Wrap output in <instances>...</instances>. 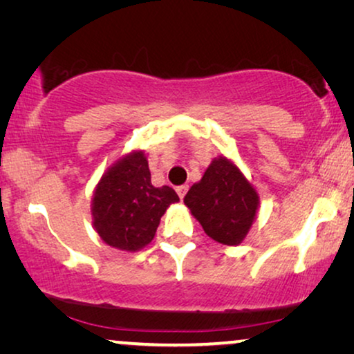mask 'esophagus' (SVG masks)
I'll use <instances>...</instances> for the list:
<instances>
[{"label": "esophagus", "instance_id": "34e87169", "mask_svg": "<svg viewBox=\"0 0 354 354\" xmlns=\"http://www.w3.org/2000/svg\"><path fill=\"white\" fill-rule=\"evenodd\" d=\"M187 192H188V185H180V187H177V195H178V198H180V200H183V198H185Z\"/></svg>", "mask_w": 354, "mask_h": 354}]
</instances>
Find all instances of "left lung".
Listing matches in <instances>:
<instances>
[{"instance_id":"left-lung-1","label":"left lung","mask_w":354,"mask_h":354,"mask_svg":"<svg viewBox=\"0 0 354 354\" xmlns=\"http://www.w3.org/2000/svg\"><path fill=\"white\" fill-rule=\"evenodd\" d=\"M183 203L200 222L203 230L222 245H239L253 224L259 198L235 164L217 158L195 183Z\"/></svg>"}]
</instances>
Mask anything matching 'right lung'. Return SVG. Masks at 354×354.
<instances>
[{
    "instance_id": "obj_1",
    "label": "right lung",
    "mask_w": 354,
    "mask_h": 354,
    "mask_svg": "<svg viewBox=\"0 0 354 354\" xmlns=\"http://www.w3.org/2000/svg\"><path fill=\"white\" fill-rule=\"evenodd\" d=\"M178 196L171 187L156 188L143 151L108 169L93 195V225L109 246L137 251L154 239L159 221Z\"/></svg>"
}]
</instances>
